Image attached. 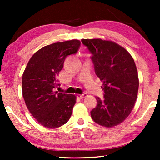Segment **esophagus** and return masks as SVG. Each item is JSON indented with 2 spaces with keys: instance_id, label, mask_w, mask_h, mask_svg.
I'll use <instances>...</instances> for the list:
<instances>
[{
  "instance_id": "34e87169",
  "label": "esophagus",
  "mask_w": 160,
  "mask_h": 160,
  "mask_svg": "<svg viewBox=\"0 0 160 160\" xmlns=\"http://www.w3.org/2000/svg\"><path fill=\"white\" fill-rule=\"evenodd\" d=\"M86 96H87V93L84 92V93L81 94V95H78V98H80V99H82V98H84Z\"/></svg>"
}]
</instances>
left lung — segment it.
I'll return each instance as SVG.
<instances>
[{
    "label": "left lung",
    "instance_id": "left-lung-1",
    "mask_svg": "<svg viewBox=\"0 0 160 160\" xmlns=\"http://www.w3.org/2000/svg\"><path fill=\"white\" fill-rule=\"evenodd\" d=\"M91 54L98 77L102 81L103 98L96 97L97 106L91 111L94 122L106 128L117 126L134 108L139 81L134 60L117 43L102 39H82Z\"/></svg>",
    "mask_w": 160,
    "mask_h": 160
}]
</instances>
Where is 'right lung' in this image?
<instances>
[{"mask_svg":"<svg viewBox=\"0 0 160 160\" xmlns=\"http://www.w3.org/2000/svg\"><path fill=\"white\" fill-rule=\"evenodd\" d=\"M81 42L71 40L46 46L31 57L22 75V95L28 110L38 122L57 128L68 121L76 96L56 91L57 79L65 58L77 53Z\"/></svg>","mask_w":160,"mask_h":160,"instance_id":"obj_1","label":"right lung"}]
</instances>
